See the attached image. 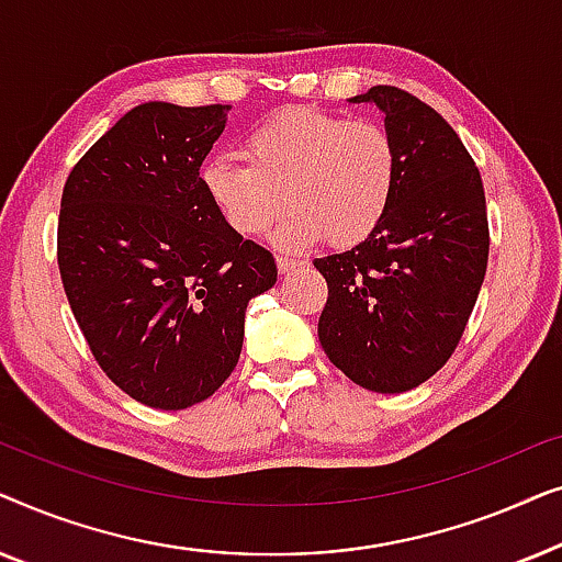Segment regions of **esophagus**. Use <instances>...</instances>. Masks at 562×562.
<instances>
[{
	"instance_id": "esophagus-1",
	"label": "esophagus",
	"mask_w": 562,
	"mask_h": 562,
	"mask_svg": "<svg viewBox=\"0 0 562 562\" xmlns=\"http://www.w3.org/2000/svg\"><path fill=\"white\" fill-rule=\"evenodd\" d=\"M276 266H279L281 273H289V271H294L296 266H302V260L289 258V256H279V258H276Z\"/></svg>"
}]
</instances>
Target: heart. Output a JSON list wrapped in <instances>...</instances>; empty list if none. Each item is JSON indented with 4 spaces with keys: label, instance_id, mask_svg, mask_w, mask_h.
<instances>
[{
    "label": "heart",
    "instance_id": "b5f03b06",
    "mask_svg": "<svg viewBox=\"0 0 562 562\" xmlns=\"http://www.w3.org/2000/svg\"><path fill=\"white\" fill-rule=\"evenodd\" d=\"M241 160L220 156L202 168V187L222 222L240 237H260L279 217L273 243L302 250L337 248L371 237L394 204L398 145L386 125L348 114L289 106L243 137Z\"/></svg>",
    "mask_w": 562,
    "mask_h": 562
}]
</instances>
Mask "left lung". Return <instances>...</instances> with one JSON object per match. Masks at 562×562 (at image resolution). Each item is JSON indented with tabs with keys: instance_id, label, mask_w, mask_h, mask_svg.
<instances>
[{
	"instance_id": "obj_1",
	"label": "left lung",
	"mask_w": 562,
	"mask_h": 562,
	"mask_svg": "<svg viewBox=\"0 0 562 562\" xmlns=\"http://www.w3.org/2000/svg\"><path fill=\"white\" fill-rule=\"evenodd\" d=\"M398 145V187L379 229L314 258L327 281L319 342L358 386L402 394L435 375L465 333L488 266L479 168L440 112L409 91L373 87Z\"/></svg>"
}]
</instances>
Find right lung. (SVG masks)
<instances>
[{
    "label": "right lung",
    "mask_w": 562,
    "mask_h": 562,
    "mask_svg": "<svg viewBox=\"0 0 562 562\" xmlns=\"http://www.w3.org/2000/svg\"><path fill=\"white\" fill-rule=\"evenodd\" d=\"M227 112L135 106L83 153L60 196L58 271L74 317L99 368L156 409H187L227 381L248 302L279 273L202 187Z\"/></svg>",
    "instance_id": "obj_1"
}]
</instances>
